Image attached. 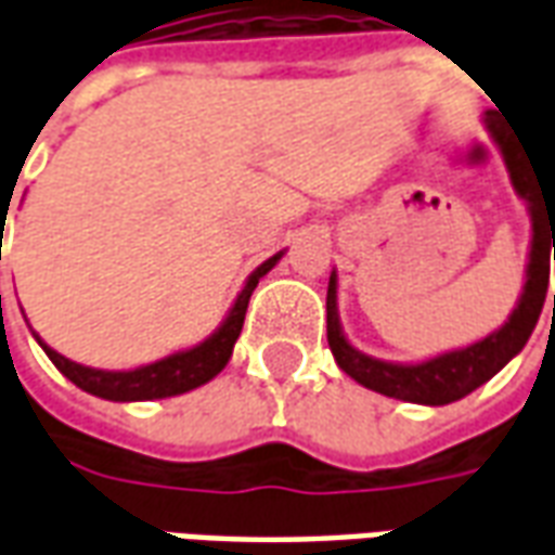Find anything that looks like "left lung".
Listing matches in <instances>:
<instances>
[{
    "label": "left lung",
    "instance_id": "left-lung-1",
    "mask_svg": "<svg viewBox=\"0 0 555 555\" xmlns=\"http://www.w3.org/2000/svg\"><path fill=\"white\" fill-rule=\"evenodd\" d=\"M485 127L490 139L500 145L502 159L512 175L514 193L520 195L529 207L532 219V243H529V264H526V282L514 312L508 321L493 330L490 336L478 338L473 345L457 350H446L430 360L422 362H386L377 357L362 353L348 341L341 321H338V276L333 270L330 288H326V341L336 357L338 369L353 377L365 389H374L386 398L410 401V404H428V408H442L469 396L473 389L488 384L490 377L502 372L508 362L524 350V345L532 336L544 297L550 285V249L555 258V183L544 181L538 175L535 163L514 145L512 137L496 121V113H485ZM554 246L550 247L548 243ZM555 314V294H553Z\"/></svg>",
    "mask_w": 555,
    "mask_h": 555
}]
</instances>
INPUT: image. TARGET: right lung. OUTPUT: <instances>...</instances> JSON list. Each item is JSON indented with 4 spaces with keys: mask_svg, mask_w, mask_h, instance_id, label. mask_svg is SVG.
<instances>
[{
    "mask_svg": "<svg viewBox=\"0 0 555 555\" xmlns=\"http://www.w3.org/2000/svg\"><path fill=\"white\" fill-rule=\"evenodd\" d=\"M285 253H276L273 258H267L264 264H258L246 279V285L237 294V300L225 314V321L193 348L175 350L169 357H163L157 362H147L139 369H127V372H103V369H89V365H79V362L67 360L59 350H53L41 336L38 345L43 353L53 360L59 372L65 374L70 384H77L82 392L89 396L106 398V401H154V398H171L183 396L190 389L205 386L207 380H214L231 360V350L234 341L241 336L243 318H246V306L253 297L258 279H264L273 267L279 264V258Z\"/></svg>",
    "mask_w": 555,
    "mask_h": 555,
    "instance_id": "add662e5",
    "label": "right lung"
}]
</instances>
